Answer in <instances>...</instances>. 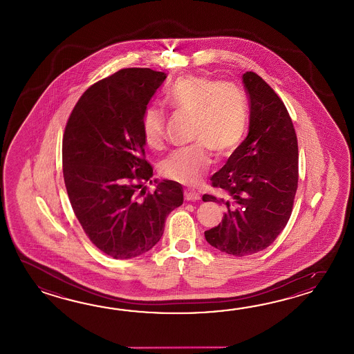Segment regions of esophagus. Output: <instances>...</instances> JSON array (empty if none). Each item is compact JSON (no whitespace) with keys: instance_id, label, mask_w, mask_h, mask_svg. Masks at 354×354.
Returning <instances> with one entry per match:
<instances>
[{"instance_id":"esophagus-1","label":"esophagus","mask_w":354,"mask_h":354,"mask_svg":"<svg viewBox=\"0 0 354 354\" xmlns=\"http://www.w3.org/2000/svg\"><path fill=\"white\" fill-rule=\"evenodd\" d=\"M185 198L187 201H198L201 197H200L197 192H194V191H185Z\"/></svg>"}]
</instances>
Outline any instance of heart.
Here are the masks:
<instances>
[{
    "label": "heart",
    "mask_w": 354,
    "mask_h": 354,
    "mask_svg": "<svg viewBox=\"0 0 354 354\" xmlns=\"http://www.w3.org/2000/svg\"><path fill=\"white\" fill-rule=\"evenodd\" d=\"M167 102L194 118L192 147L174 151L160 163L166 178L187 186L203 180L211 165V151L218 157L232 154L241 143L248 122V105L243 91L232 82L205 75L178 78L169 87ZM144 142L160 149L166 138V113L148 106L142 116Z\"/></svg>",
    "instance_id": "heart-1"
}]
</instances>
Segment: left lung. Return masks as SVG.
<instances>
[{
    "mask_svg": "<svg viewBox=\"0 0 354 354\" xmlns=\"http://www.w3.org/2000/svg\"><path fill=\"white\" fill-rule=\"evenodd\" d=\"M249 98L248 136L211 177L225 197L203 201L225 206L224 218L205 232L214 248L230 256L254 254L270 247L292 212L299 182V148L283 101L254 72L243 75Z\"/></svg>",
    "mask_w": 354,
    "mask_h": 354,
    "instance_id": "1",
    "label": "left lung"
}]
</instances>
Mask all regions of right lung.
Returning a JSON list of instances; mask_svg holds the SVG:
<instances>
[{
	"label": "right lung",
	"instance_id": "right-lung-1",
	"mask_svg": "<svg viewBox=\"0 0 354 354\" xmlns=\"http://www.w3.org/2000/svg\"><path fill=\"white\" fill-rule=\"evenodd\" d=\"M166 77L149 68L118 71L84 91L64 129L63 177L75 218L115 259L151 250L168 214L183 203L174 180L158 182L154 192L143 189L153 168L145 159L142 116Z\"/></svg>",
	"mask_w": 354,
	"mask_h": 354
}]
</instances>
